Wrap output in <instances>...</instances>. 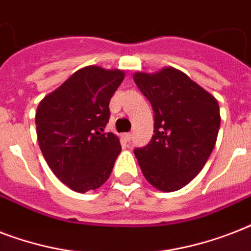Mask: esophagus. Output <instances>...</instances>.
I'll list each match as a JSON object with an SVG mask.
<instances>
[{
	"label": "esophagus",
	"mask_w": 251,
	"mask_h": 251,
	"mask_svg": "<svg viewBox=\"0 0 251 251\" xmlns=\"http://www.w3.org/2000/svg\"><path fill=\"white\" fill-rule=\"evenodd\" d=\"M131 138H133L131 133L122 134V139H124V141H125V142H130V141H131Z\"/></svg>",
	"instance_id": "esophagus-1"
}]
</instances>
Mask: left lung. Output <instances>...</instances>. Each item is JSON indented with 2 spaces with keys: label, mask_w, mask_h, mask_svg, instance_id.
Wrapping results in <instances>:
<instances>
[{
  "label": "left lung",
  "mask_w": 251,
  "mask_h": 251,
  "mask_svg": "<svg viewBox=\"0 0 251 251\" xmlns=\"http://www.w3.org/2000/svg\"><path fill=\"white\" fill-rule=\"evenodd\" d=\"M134 82L155 113L153 135L134 150L145 178L161 191H176L202 171L220 127L218 100L175 68L135 73Z\"/></svg>",
  "instance_id": "8db88e82"
}]
</instances>
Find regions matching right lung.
<instances>
[{
    "label": "right lung",
    "instance_id": "right-lung-1",
    "mask_svg": "<svg viewBox=\"0 0 251 251\" xmlns=\"http://www.w3.org/2000/svg\"><path fill=\"white\" fill-rule=\"evenodd\" d=\"M124 78L118 69L87 66L37 106L35 122L43 156L57 178L76 193L101 186L121 152L117 135L104 129L110 98Z\"/></svg>",
    "mask_w": 251,
    "mask_h": 251
}]
</instances>
